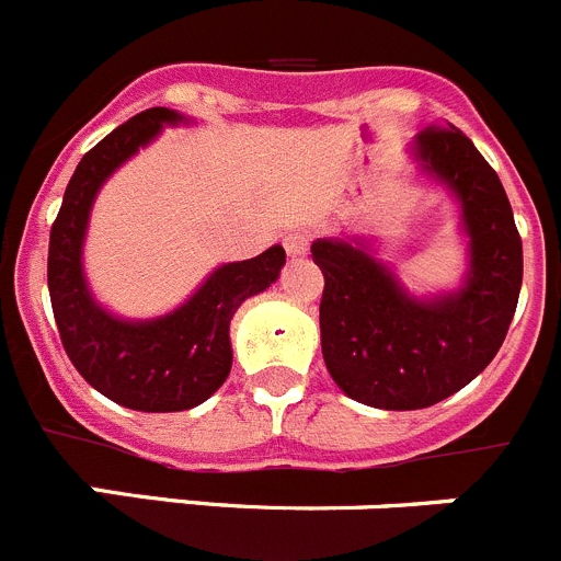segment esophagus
<instances>
[{
	"instance_id": "obj_1",
	"label": "esophagus",
	"mask_w": 561,
	"mask_h": 561,
	"mask_svg": "<svg viewBox=\"0 0 561 561\" xmlns=\"http://www.w3.org/2000/svg\"><path fill=\"white\" fill-rule=\"evenodd\" d=\"M282 245H285V251L290 256H305L307 251H310V234L301 229L296 231H287L285 240H282Z\"/></svg>"
}]
</instances>
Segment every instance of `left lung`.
I'll use <instances>...</instances> for the list:
<instances>
[{
	"label": "left lung",
	"instance_id": "8db88e82",
	"mask_svg": "<svg viewBox=\"0 0 561 561\" xmlns=\"http://www.w3.org/2000/svg\"><path fill=\"white\" fill-rule=\"evenodd\" d=\"M413 156L461 204L469 271L458 290L416 299L363 240L321 237V352L346 397L386 411L436 405L501 350L523 285V240L489 161L456 125H431Z\"/></svg>",
	"mask_w": 561,
	"mask_h": 561
}]
</instances>
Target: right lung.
I'll return each instance as SVG.
<instances>
[{"mask_svg": "<svg viewBox=\"0 0 561 561\" xmlns=\"http://www.w3.org/2000/svg\"><path fill=\"white\" fill-rule=\"evenodd\" d=\"M181 114L148 108L111 130L80 159L49 231L47 285L55 324L83 380L130 411H190L209 400L231 371L229 324L237 307L279 279L285 249L220 265L173 312L125 321L94 301L83 276V240L100 186Z\"/></svg>", "mask_w": 561, "mask_h": 561, "instance_id": "right-lung-1", "label": "right lung"}]
</instances>
